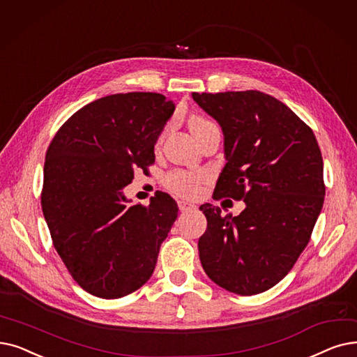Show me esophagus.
Returning <instances> with one entry per match:
<instances>
[{
	"label": "esophagus",
	"instance_id": "esophagus-1",
	"mask_svg": "<svg viewBox=\"0 0 357 357\" xmlns=\"http://www.w3.org/2000/svg\"><path fill=\"white\" fill-rule=\"evenodd\" d=\"M178 207H179L181 211H188V210H191V208H195L194 204L188 203V201H183V199H179V201H178Z\"/></svg>",
	"mask_w": 357,
	"mask_h": 357
}]
</instances>
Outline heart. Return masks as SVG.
Here are the masks:
<instances>
[{
  "instance_id": "obj_1",
  "label": "heart",
  "mask_w": 357,
  "mask_h": 357,
  "mask_svg": "<svg viewBox=\"0 0 357 357\" xmlns=\"http://www.w3.org/2000/svg\"><path fill=\"white\" fill-rule=\"evenodd\" d=\"M208 126H211L210 121L197 115H192L188 119V127L194 137ZM206 182H207V176L204 174L187 172V170H174V172L167 174L163 179V185L167 191L183 198L197 197L201 191H203Z\"/></svg>"
}]
</instances>
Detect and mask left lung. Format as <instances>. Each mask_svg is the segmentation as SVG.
<instances>
[{"instance_id": "1", "label": "left lung", "mask_w": 357, "mask_h": 357, "mask_svg": "<svg viewBox=\"0 0 357 357\" xmlns=\"http://www.w3.org/2000/svg\"><path fill=\"white\" fill-rule=\"evenodd\" d=\"M225 134L226 166L214 198L243 199L239 214L201 206L207 229L198 241L206 274L251 296L275 286L311 239L325 195L324 163L311 127L258 90L192 93Z\"/></svg>"}]
</instances>
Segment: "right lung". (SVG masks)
<instances>
[{"instance_id": "right-lung-1", "label": "right lung", "mask_w": 357, "mask_h": 357, "mask_svg": "<svg viewBox=\"0 0 357 357\" xmlns=\"http://www.w3.org/2000/svg\"><path fill=\"white\" fill-rule=\"evenodd\" d=\"M175 105L160 93L105 96L71 115L46 151L42 211L54 248L82 289L116 299L140 289L178 217L169 194L127 206L134 169L154 163V143Z\"/></svg>"}]
</instances>
